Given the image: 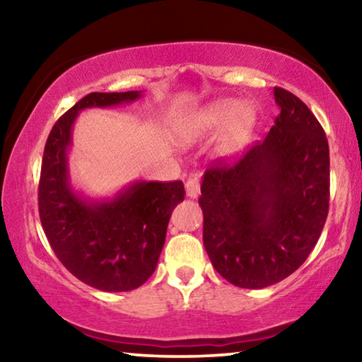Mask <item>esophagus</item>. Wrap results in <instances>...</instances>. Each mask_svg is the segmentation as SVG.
<instances>
[{
	"label": "esophagus",
	"instance_id": "34e87169",
	"mask_svg": "<svg viewBox=\"0 0 362 362\" xmlns=\"http://www.w3.org/2000/svg\"><path fill=\"white\" fill-rule=\"evenodd\" d=\"M185 187H186V196L191 197V199H196V197L199 196L201 187H199V180H197L196 176L187 177V181L185 182Z\"/></svg>",
	"mask_w": 362,
	"mask_h": 362
}]
</instances>
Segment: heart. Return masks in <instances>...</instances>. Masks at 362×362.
Listing matches in <instances>:
<instances>
[{"label": "heart", "mask_w": 362, "mask_h": 362, "mask_svg": "<svg viewBox=\"0 0 362 362\" xmlns=\"http://www.w3.org/2000/svg\"><path fill=\"white\" fill-rule=\"evenodd\" d=\"M255 123L257 115L250 105H242L239 100L224 98L182 117L177 123V138L185 143H191L226 126L221 153L232 155L249 143L255 130Z\"/></svg>", "instance_id": "obj_1"}]
</instances>
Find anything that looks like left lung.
I'll return each instance as SVG.
<instances>
[{
    "label": "left lung",
    "mask_w": 362,
    "mask_h": 362,
    "mask_svg": "<svg viewBox=\"0 0 362 362\" xmlns=\"http://www.w3.org/2000/svg\"><path fill=\"white\" fill-rule=\"evenodd\" d=\"M274 127L235 165L202 176L207 255L227 281L265 288L293 274L318 242L329 207V146L310 108L274 88Z\"/></svg>",
    "instance_id": "8db88e82"
}]
</instances>
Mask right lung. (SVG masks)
Returning <instances> with one entry per match:
<instances>
[{
	"label": "right lung",
	"mask_w": 362,
	"mask_h": 362,
	"mask_svg": "<svg viewBox=\"0 0 362 362\" xmlns=\"http://www.w3.org/2000/svg\"><path fill=\"white\" fill-rule=\"evenodd\" d=\"M143 92H92L56 122L39 181V217L54 254L74 276L102 291H130L156 269L168 222L185 199L181 181H135L115 196L92 199L69 173L72 127L86 108L136 102Z\"/></svg>",
	"instance_id": "obj_1"
}]
</instances>
